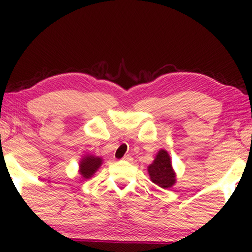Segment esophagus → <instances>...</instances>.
<instances>
[{
	"label": "esophagus",
	"mask_w": 252,
	"mask_h": 252,
	"mask_svg": "<svg viewBox=\"0 0 252 252\" xmlns=\"http://www.w3.org/2000/svg\"><path fill=\"white\" fill-rule=\"evenodd\" d=\"M123 160H125V161H132L133 158L130 157V156H128V155H127V156H124V157H123Z\"/></svg>",
	"instance_id": "1"
}]
</instances>
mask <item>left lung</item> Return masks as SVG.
<instances>
[{"label":"left lung","instance_id":"obj_1","mask_svg":"<svg viewBox=\"0 0 252 252\" xmlns=\"http://www.w3.org/2000/svg\"><path fill=\"white\" fill-rule=\"evenodd\" d=\"M148 168L150 180L163 189L172 188L177 182V173H175L170 154L166 150L160 149L158 151L153 163Z\"/></svg>","mask_w":252,"mask_h":252}]
</instances>
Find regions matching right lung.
<instances>
[{"instance_id":"1","label":"right lung","mask_w":252,"mask_h":252,"mask_svg":"<svg viewBox=\"0 0 252 252\" xmlns=\"http://www.w3.org/2000/svg\"><path fill=\"white\" fill-rule=\"evenodd\" d=\"M103 164L102 157L95 156V155L86 154L81 157L80 161H79V174L82 180H87L91 179L94 175L101 165Z\"/></svg>"}]
</instances>
